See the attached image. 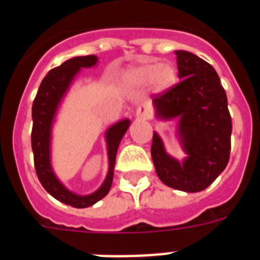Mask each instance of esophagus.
<instances>
[{"label": "esophagus", "mask_w": 260, "mask_h": 260, "mask_svg": "<svg viewBox=\"0 0 260 260\" xmlns=\"http://www.w3.org/2000/svg\"><path fill=\"white\" fill-rule=\"evenodd\" d=\"M137 117L138 118L147 119L151 117V108L148 105H141L137 109Z\"/></svg>", "instance_id": "obj_1"}]
</instances>
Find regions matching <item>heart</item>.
<instances>
[{"instance_id": "obj_1", "label": "heart", "mask_w": 260, "mask_h": 260, "mask_svg": "<svg viewBox=\"0 0 260 260\" xmlns=\"http://www.w3.org/2000/svg\"><path fill=\"white\" fill-rule=\"evenodd\" d=\"M123 80L132 87H143L148 83L152 91L160 92L173 83L174 70L169 63L146 59L126 70Z\"/></svg>"}]
</instances>
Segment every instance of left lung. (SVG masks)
I'll return each mask as SVG.
<instances>
[{"label": "left lung", "instance_id": "8db88e82", "mask_svg": "<svg viewBox=\"0 0 260 260\" xmlns=\"http://www.w3.org/2000/svg\"><path fill=\"white\" fill-rule=\"evenodd\" d=\"M180 83L152 98L155 116L177 119L182 161L165 150L153 133L151 156L156 173L169 187L186 192L207 189L225 169L231 153L232 118L226 93L215 69L186 50H176Z\"/></svg>", "mask_w": 260, "mask_h": 260}]
</instances>
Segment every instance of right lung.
<instances>
[{
    "label": "right lung",
    "instance_id": "1",
    "mask_svg": "<svg viewBox=\"0 0 260 260\" xmlns=\"http://www.w3.org/2000/svg\"><path fill=\"white\" fill-rule=\"evenodd\" d=\"M99 58L91 56L73 57L58 68H54L47 74L39 87L38 95L32 105V134L31 144L34 151L36 174L39 181L53 198L75 208H86L103 199L109 192L113 182V171L116 155L121 139L130 126V119L125 118L110 126L105 132L108 151V173L104 182L96 191L88 195H79L69 190L52 168V128L58 108L68 93L71 83L83 68H93Z\"/></svg>",
    "mask_w": 260,
    "mask_h": 260
}]
</instances>
